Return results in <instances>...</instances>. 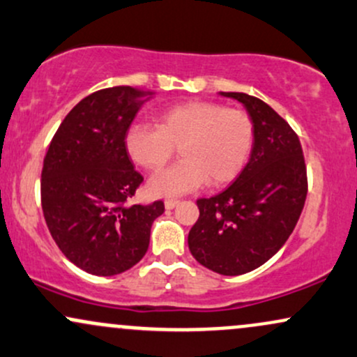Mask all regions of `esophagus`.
Listing matches in <instances>:
<instances>
[{
    "label": "esophagus",
    "instance_id": "34e87169",
    "mask_svg": "<svg viewBox=\"0 0 357 357\" xmlns=\"http://www.w3.org/2000/svg\"><path fill=\"white\" fill-rule=\"evenodd\" d=\"M178 203H179V199H176V198H167L166 202H165L166 210H173V208H174Z\"/></svg>",
    "mask_w": 357,
    "mask_h": 357
}]
</instances>
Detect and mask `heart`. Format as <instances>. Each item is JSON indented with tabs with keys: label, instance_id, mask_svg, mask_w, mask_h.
Instances as JSON below:
<instances>
[{
	"label": "heart",
	"instance_id": "b5f03b06",
	"mask_svg": "<svg viewBox=\"0 0 357 357\" xmlns=\"http://www.w3.org/2000/svg\"><path fill=\"white\" fill-rule=\"evenodd\" d=\"M255 141V126L245 110L216 102L190 100L158 114L155 126L127 129V155L147 171H158L179 147L181 161L151 178L147 191L171 198L204 183L223 186L241 173Z\"/></svg>",
	"mask_w": 357,
	"mask_h": 357
}]
</instances>
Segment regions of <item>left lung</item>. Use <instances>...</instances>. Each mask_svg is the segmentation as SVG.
I'll return each instance as SVG.
<instances>
[{"label":"left lung","instance_id":"8db88e82","mask_svg":"<svg viewBox=\"0 0 357 357\" xmlns=\"http://www.w3.org/2000/svg\"><path fill=\"white\" fill-rule=\"evenodd\" d=\"M245 105L255 126L248 165L220 195L199 198L188 235L192 257L221 275H241L284 247L304 210L307 167L301 141L285 119L257 97L221 92Z\"/></svg>","mask_w":357,"mask_h":357}]
</instances>
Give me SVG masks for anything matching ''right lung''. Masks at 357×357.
<instances>
[{
    "instance_id": "add662e5",
    "label": "right lung",
    "mask_w": 357,
    "mask_h": 357,
    "mask_svg": "<svg viewBox=\"0 0 357 357\" xmlns=\"http://www.w3.org/2000/svg\"><path fill=\"white\" fill-rule=\"evenodd\" d=\"M139 89H102L82 99L53 136L42 169V210L52 238L73 265L100 277L137 264L165 202H127L144 181L127 155L124 137Z\"/></svg>"
}]
</instances>
